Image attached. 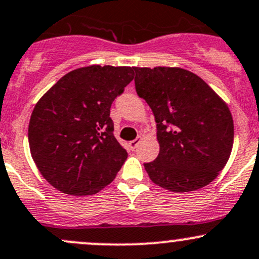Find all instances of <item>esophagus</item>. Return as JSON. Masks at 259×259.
<instances>
[{
	"instance_id": "34e87169",
	"label": "esophagus",
	"mask_w": 259,
	"mask_h": 259,
	"mask_svg": "<svg viewBox=\"0 0 259 259\" xmlns=\"http://www.w3.org/2000/svg\"><path fill=\"white\" fill-rule=\"evenodd\" d=\"M141 143V138H136L135 140H133V141H130L129 143V147H130V150H135L136 147H138V145Z\"/></svg>"
}]
</instances>
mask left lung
I'll return each instance as SVG.
<instances>
[{"instance_id": "obj_1", "label": "left lung", "mask_w": 259, "mask_h": 259, "mask_svg": "<svg viewBox=\"0 0 259 259\" xmlns=\"http://www.w3.org/2000/svg\"><path fill=\"white\" fill-rule=\"evenodd\" d=\"M139 97L151 108L160 153L144 163L153 183L184 193L208 186L234 145L229 107L195 73L180 67H134Z\"/></svg>"}]
</instances>
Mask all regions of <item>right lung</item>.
<instances>
[{
  "instance_id": "right-lung-1",
  "label": "right lung",
  "mask_w": 259,
  "mask_h": 259,
  "mask_svg": "<svg viewBox=\"0 0 259 259\" xmlns=\"http://www.w3.org/2000/svg\"><path fill=\"white\" fill-rule=\"evenodd\" d=\"M134 78V67H81L39 99L28 127L30 153L54 188L92 195L107 187L126 160L114 138L110 107Z\"/></svg>"
}]
</instances>
